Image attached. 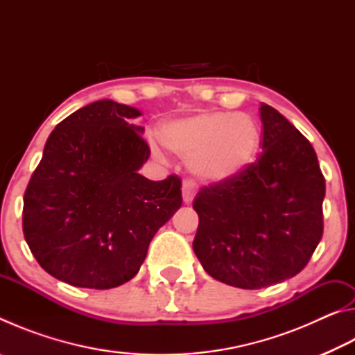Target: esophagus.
I'll list each match as a JSON object with an SVG mask.
<instances>
[{"label":"esophagus","mask_w":355,"mask_h":355,"mask_svg":"<svg viewBox=\"0 0 355 355\" xmlns=\"http://www.w3.org/2000/svg\"><path fill=\"white\" fill-rule=\"evenodd\" d=\"M196 192H197V184L192 182V180H186L182 186V196L186 205H189V203H192V200H194Z\"/></svg>","instance_id":"esophagus-1"}]
</instances>
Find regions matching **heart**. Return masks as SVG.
Wrapping results in <instances>:
<instances>
[{
    "instance_id": "obj_1",
    "label": "heart",
    "mask_w": 355,
    "mask_h": 355,
    "mask_svg": "<svg viewBox=\"0 0 355 355\" xmlns=\"http://www.w3.org/2000/svg\"><path fill=\"white\" fill-rule=\"evenodd\" d=\"M159 141L169 152L188 159L192 175L209 183L227 182L254 163L260 128L244 112L200 111L166 122ZM153 153L159 150L153 147Z\"/></svg>"
}]
</instances>
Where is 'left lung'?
I'll return each instance as SVG.
<instances>
[{
    "label": "left lung",
    "mask_w": 355,
    "mask_h": 355,
    "mask_svg": "<svg viewBox=\"0 0 355 355\" xmlns=\"http://www.w3.org/2000/svg\"><path fill=\"white\" fill-rule=\"evenodd\" d=\"M263 152L227 182L202 188L192 249L222 284L260 290L299 274L322 236L326 182L311 144L261 103Z\"/></svg>",
    "instance_id": "1"
}]
</instances>
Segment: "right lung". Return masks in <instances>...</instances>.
Here are the masks:
<instances>
[{"instance_id":"1","label":"right lung","mask_w":355,"mask_h":355,"mask_svg":"<svg viewBox=\"0 0 355 355\" xmlns=\"http://www.w3.org/2000/svg\"><path fill=\"white\" fill-rule=\"evenodd\" d=\"M141 111L98 100L51 131L23 199V233L48 274L110 290L135 277L155 233L182 207V180L152 182Z\"/></svg>"}]
</instances>
